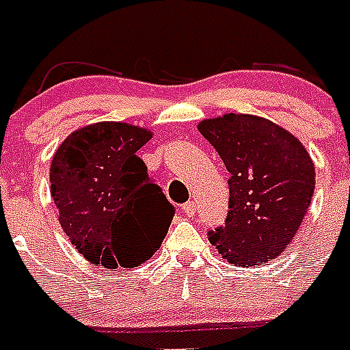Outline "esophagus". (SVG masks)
<instances>
[{"mask_svg":"<svg viewBox=\"0 0 350 350\" xmlns=\"http://www.w3.org/2000/svg\"><path fill=\"white\" fill-rule=\"evenodd\" d=\"M183 213H185L187 216H194V214H196V203L187 202L185 205H183Z\"/></svg>","mask_w":350,"mask_h":350,"instance_id":"obj_1","label":"esophagus"}]
</instances>
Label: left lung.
<instances>
[{
  "mask_svg": "<svg viewBox=\"0 0 350 350\" xmlns=\"http://www.w3.org/2000/svg\"><path fill=\"white\" fill-rule=\"evenodd\" d=\"M230 172L229 216L208 232L236 267L269 263L287 249L314 194L316 172L304 143L252 114H224L198 123Z\"/></svg>",
  "mask_w": 350,
  "mask_h": 350,
  "instance_id": "left-lung-1",
  "label": "left lung"
}]
</instances>
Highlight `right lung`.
Segmentation results:
<instances>
[{
    "label": "right lung",
    "mask_w": 350,
    "mask_h": 350,
    "mask_svg": "<svg viewBox=\"0 0 350 350\" xmlns=\"http://www.w3.org/2000/svg\"><path fill=\"white\" fill-rule=\"evenodd\" d=\"M150 137L143 126L100 121L68 134L52 158L57 219L92 265H142L167 236L174 207L137 158Z\"/></svg>",
    "instance_id": "1"
}]
</instances>
